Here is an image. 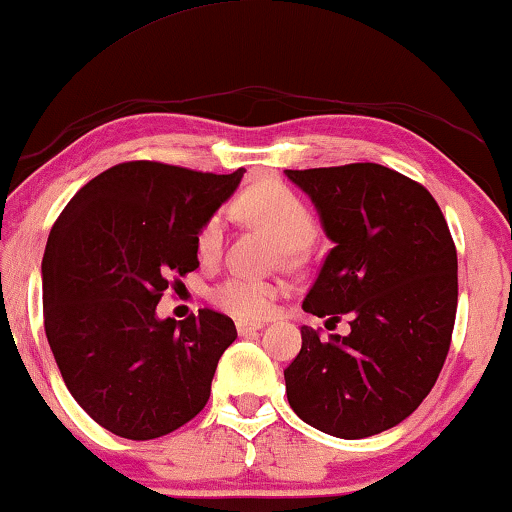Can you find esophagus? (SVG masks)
Returning <instances> with one entry per match:
<instances>
[{
  "label": "esophagus",
  "instance_id": "esophagus-1",
  "mask_svg": "<svg viewBox=\"0 0 512 512\" xmlns=\"http://www.w3.org/2000/svg\"><path fill=\"white\" fill-rule=\"evenodd\" d=\"M262 322H250V319H239L236 322V331H239V335H248V333H255L262 329Z\"/></svg>",
  "mask_w": 512,
  "mask_h": 512
}]
</instances>
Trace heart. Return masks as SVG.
<instances>
[{"instance_id":"obj_1","label":"heart","mask_w":512,"mask_h":512,"mask_svg":"<svg viewBox=\"0 0 512 512\" xmlns=\"http://www.w3.org/2000/svg\"><path fill=\"white\" fill-rule=\"evenodd\" d=\"M241 207L250 218L262 223L276 236L278 243L287 250H301L315 239L317 218L292 188L282 183H257L241 197ZM225 243V213L216 211L204 220L197 232V255L204 262H213L220 255ZM278 289L271 282L253 276L234 273L211 287L209 299L220 310L236 317L259 319L266 317L276 301Z\"/></svg>"}]
</instances>
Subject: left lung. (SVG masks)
Listing matches in <instances>:
<instances>
[{
	"label": "left lung",
	"mask_w": 512,
	"mask_h": 512,
	"mask_svg": "<svg viewBox=\"0 0 512 512\" xmlns=\"http://www.w3.org/2000/svg\"><path fill=\"white\" fill-rule=\"evenodd\" d=\"M335 243L303 310L352 317L347 338L303 326L285 370L289 407L340 439L402 423L432 391L451 349L457 250L430 190L377 163L285 170Z\"/></svg>",
	"instance_id": "obj_1"
}]
</instances>
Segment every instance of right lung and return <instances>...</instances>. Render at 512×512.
<instances>
[{
	"label": "right lung",
	"mask_w": 512,
	"mask_h": 512,
	"mask_svg": "<svg viewBox=\"0 0 512 512\" xmlns=\"http://www.w3.org/2000/svg\"><path fill=\"white\" fill-rule=\"evenodd\" d=\"M243 172L128 160L85 183L52 225L45 335L75 402L117 437H163L209 402L234 322L207 308L158 319L156 305L200 266L197 232Z\"/></svg>",
	"instance_id": "1"
}]
</instances>
